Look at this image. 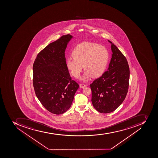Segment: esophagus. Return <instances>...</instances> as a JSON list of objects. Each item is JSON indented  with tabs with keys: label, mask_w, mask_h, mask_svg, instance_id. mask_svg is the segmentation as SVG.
I'll return each instance as SVG.
<instances>
[{
	"label": "esophagus",
	"mask_w": 158,
	"mask_h": 158,
	"mask_svg": "<svg viewBox=\"0 0 158 158\" xmlns=\"http://www.w3.org/2000/svg\"><path fill=\"white\" fill-rule=\"evenodd\" d=\"M86 86H87V85H85V84H83V83L80 84V87H81V88H84V87H85Z\"/></svg>",
	"instance_id": "obj_1"
}]
</instances>
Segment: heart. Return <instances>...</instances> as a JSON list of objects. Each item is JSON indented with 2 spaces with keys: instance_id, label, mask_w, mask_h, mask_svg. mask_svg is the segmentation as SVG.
Masks as SVG:
<instances>
[{
  "instance_id": "heart-1",
  "label": "heart",
  "mask_w": 158,
  "mask_h": 158,
  "mask_svg": "<svg viewBox=\"0 0 158 158\" xmlns=\"http://www.w3.org/2000/svg\"><path fill=\"white\" fill-rule=\"evenodd\" d=\"M73 59L66 61V66L71 74L78 77L83 67L85 70L83 78L87 80L102 76L109 60V53L106 47L96 43L83 42L77 45L72 52Z\"/></svg>"
}]
</instances>
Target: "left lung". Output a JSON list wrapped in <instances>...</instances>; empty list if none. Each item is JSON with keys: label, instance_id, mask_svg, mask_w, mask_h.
<instances>
[{"label": "left lung", "instance_id": "1", "mask_svg": "<svg viewBox=\"0 0 158 158\" xmlns=\"http://www.w3.org/2000/svg\"><path fill=\"white\" fill-rule=\"evenodd\" d=\"M112 58L108 71L90 85L93 107L101 113H109L126 98L129 86V66L126 57L111 41Z\"/></svg>", "mask_w": 158, "mask_h": 158}]
</instances>
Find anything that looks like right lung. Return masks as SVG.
<instances>
[{"label": "right lung", "instance_id": "1", "mask_svg": "<svg viewBox=\"0 0 158 158\" xmlns=\"http://www.w3.org/2000/svg\"><path fill=\"white\" fill-rule=\"evenodd\" d=\"M71 35H63L37 54L33 65V86L36 97L47 111L56 114L69 109L79 85L66 66L65 51Z\"/></svg>", "mask_w": 158, "mask_h": 158}]
</instances>
